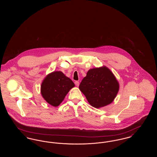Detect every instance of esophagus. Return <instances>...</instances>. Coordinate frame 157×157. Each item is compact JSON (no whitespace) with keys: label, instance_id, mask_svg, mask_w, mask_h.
Listing matches in <instances>:
<instances>
[{"label":"esophagus","instance_id":"34e87169","mask_svg":"<svg viewBox=\"0 0 157 157\" xmlns=\"http://www.w3.org/2000/svg\"><path fill=\"white\" fill-rule=\"evenodd\" d=\"M75 84L76 86H79V82H78V81H75Z\"/></svg>","mask_w":157,"mask_h":157}]
</instances>
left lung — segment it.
<instances>
[{
    "label": "left lung",
    "mask_w": 157,
    "mask_h": 157,
    "mask_svg": "<svg viewBox=\"0 0 157 157\" xmlns=\"http://www.w3.org/2000/svg\"><path fill=\"white\" fill-rule=\"evenodd\" d=\"M79 88L92 106L100 108L111 104L120 89V84L108 67L90 69Z\"/></svg>",
    "instance_id": "left-lung-1"
}]
</instances>
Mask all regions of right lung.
I'll return each instance as SVG.
<instances>
[{"label": "right lung", "mask_w": 157, "mask_h": 157, "mask_svg": "<svg viewBox=\"0 0 157 157\" xmlns=\"http://www.w3.org/2000/svg\"><path fill=\"white\" fill-rule=\"evenodd\" d=\"M74 86L73 81L62 72L53 71L44 79L40 86V93L49 104L56 107Z\"/></svg>", "instance_id": "1"}]
</instances>
